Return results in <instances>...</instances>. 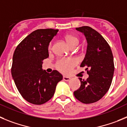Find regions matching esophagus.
<instances>
[{"label": "esophagus", "instance_id": "esophagus-1", "mask_svg": "<svg viewBox=\"0 0 127 127\" xmlns=\"http://www.w3.org/2000/svg\"><path fill=\"white\" fill-rule=\"evenodd\" d=\"M71 79L70 77H68V76H63V80L64 81H69Z\"/></svg>", "mask_w": 127, "mask_h": 127}]
</instances>
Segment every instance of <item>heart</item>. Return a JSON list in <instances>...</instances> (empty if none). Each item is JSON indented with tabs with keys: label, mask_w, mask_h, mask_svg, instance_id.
<instances>
[{
	"label": "heart",
	"mask_w": 127,
	"mask_h": 127,
	"mask_svg": "<svg viewBox=\"0 0 127 127\" xmlns=\"http://www.w3.org/2000/svg\"><path fill=\"white\" fill-rule=\"evenodd\" d=\"M65 40L68 43V45L73 47L74 46H76L78 44V39L76 38V36H74L73 35H66L64 36ZM52 49V44L50 43L48 47V49L51 51ZM76 61L75 59H66V58H61L59 59L58 62L56 63V68H58V70L63 72L64 73H69L74 66L76 64Z\"/></svg>",
	"instance_id": "1"
}]
</instances>
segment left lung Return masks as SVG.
Here are the masks:
<instances>
[{"label":"left lung","mask_w":127,"mask_h":127,"mask_svg":"<svg viewBox=\"0 0 127 127\" xmlns=\"http://www.w3.org/2000/svg\"><path fill=\"white\" fill-rule=\"evenodd\" d=\"M76 30L84 34L87 42L86 54L80 67L86 68L89 78L86 80L79 78L81 85L74 95L82 103H94L110 87L115 70L113 56L108 42L97 31L87 26Z\"/></svg>","instance_id":"8db88e82"}]
</instances>
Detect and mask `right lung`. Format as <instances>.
Returning <instances> with one entry per match:
<instances>
[{
	"label": "right lung",
	"instance_id": "1",
	"mask_svg": "<svg viewBox=\"0 0 127 127\" xmlns=\"http://www.w3.org/2000/svg\"><path fill=\"white\" fill-rule=\"evenodd\" d=\"M58 30L38 29L24 38L16 48L11 74L18 91L28 102L45 103L53 97L63 76L57 70L42 69V61L49 57L48 47Z\"/></svg>",
	"mask_w": 127,
	"mask_h": 127
}]
</instances>
